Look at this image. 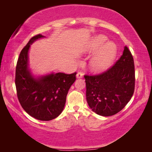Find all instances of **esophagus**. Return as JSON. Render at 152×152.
<instances>
[{
  "label": "esophagus",
  "instance_id": "1",
  "mask_svg": "<svg viewBox=\"0 0 152 152\" xmlns=\"http://www.w3.org/2000/svg\"><path fill=\"white\" fill-rule=\"evenodd\" d=\"M82 76H83V74H82V72H78L76 74L77 78H81Z\"/></svg>",
  "mask_w": 152,
  "mask_h": 152
}]
</instances>
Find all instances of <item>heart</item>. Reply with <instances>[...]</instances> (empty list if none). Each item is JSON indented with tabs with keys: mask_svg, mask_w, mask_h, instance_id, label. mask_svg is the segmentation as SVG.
<instances>
[{
	"mask_svg": "<svg viewBox=\"0 0 152 152\" xmlns=\"http://www.w3.org/2000/svg\"><path fill=\"white\" fill-rule=\"evenodd\" d=\"M106 40L104 36L100 35L94 38L91 44L92 51L100 50L91 60V68L97 72L107 68L113 62L117 53L116 46L113 43L108 42L104 45Z\"/></svg>",
	"mask_w": 152,
	"mask_h": 152,
	"instance_id": "b5f03b06",
	"label": "heart"
}]
</instances>
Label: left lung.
I'll list each match as a JSON object with an SVG mask.
<instances>
[{
	"mask_svg": "<svg viewBox=\"0 0 152 152\" xmlns=\"http://www.w3.org/2000/svg\"><path fill=\"white\" fill-rule=\"evenodd\" d=\"M86 100L96 114L109 117L117 114L127 104L135 90L133 56L125 46L121 58L107 70L95 75H84Z\"/></svg>",
	"mask_w": 152,
	"mask_h": 152,
	"instance_id": "left-lung-1",
	"label": "left lung"
}]
</instances>
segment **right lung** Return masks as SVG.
I'll use <instances>...</instances> for the list:
<instances>
[{"label": "right lung", "instance_id": "add662e5", "mask_svg": "<svg viewBox=\"0 0 152 152\" xmlns=\"http://www.w3.org/2000/svg\"><path fill=\"white\" fill-rule=\"evenodd\" d=\"M31 37L23 48L15 71V86L20 105L35 119L50 121L61 114L65 106L68 92L76 79V72H58L35 78L28 69V51L31 44L39 38Z\"/></svg>", "mask_w": 152, "mask_h": 152}]
</instances>
